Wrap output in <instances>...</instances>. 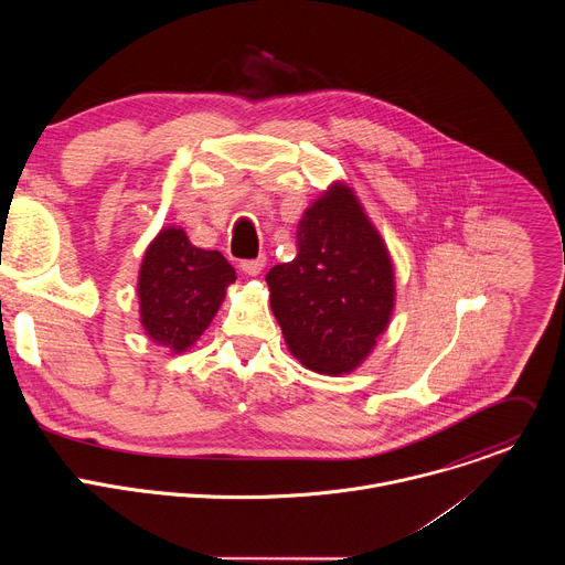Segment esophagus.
Returning a JSON list of instances; mask_svg holds the SVG:
<instances>
[{"label": "esophagus", "mask_w": 565, "mask_h": 565, "mask_svg": "<svg viewBox=\"0 0 565 565\" xmlns=\"http://www.w3.org/2000/svg\"><path fill=\"white\" fill-rule=\"evenodd\" d=\"M264 266H266V257H264V255L257 257V259L241 262V270H244V273L250 275V277H257V275L264 270Z\"/></svg>", "instance_id": "1"}]
</instances>
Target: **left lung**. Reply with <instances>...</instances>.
<instances>
[{
  "mask_svg": "<svg viewBox=\"0 0 565 565\" xmlns=\"http://www.w3.org/2000/svg\"><path fill=\"white\" fill-rule=\"evenodd\" d=\"M288 351L310 371L358 369L386 331L395 277L353 190L333 183L297 225V257L266 275Z\"/></svg>",
  "mask_w": 565,
  "mask_h": 565,
  "instance_id": "obj_1",
  "label": "left lung"
}]
</instances>
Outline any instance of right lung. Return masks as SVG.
<instances>
[{"label":"right lung","instance_id":"right-lung-1","mask_svg":"<svg viewBox=\"0 0 565 565\" xmlns=\"http://www.w3.org/2000/svg\"><path fill=\"white\" fill-rule=\"evenodd\" d=\"M234 268L216 250L190 244L185 230L163 227L151 241L138 275L140 324L174 353L188 351L210 327Z\"/></svg>","mask_w":565,"mask_h":565}]
</instances>
